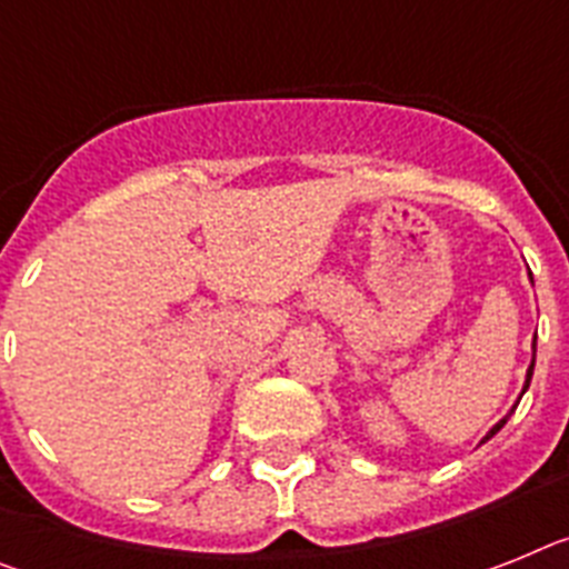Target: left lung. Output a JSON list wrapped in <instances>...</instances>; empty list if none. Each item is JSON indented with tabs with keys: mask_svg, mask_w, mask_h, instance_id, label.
<instances>
[{
	"mask_svg": "<svg viewBox=\"0 0 569 569\" xmlns=\"http://www.w3.org/2000/svg\"><path fill=\"white\" fill-rule=\"evenodd\" d=\"M530 278H532V274H530ZM532 352H536V343H532ZM532 369H536V355H532V360H530V369H527V378H523V389H521V395H523V392H527V389H530V380H532ZM521 395H518V401H521ZM518 401H516V407H518ZM516 407H512V409H510V412L503 415L501 421H498V423H496V427H492V429H490V432L483 435V438H481V443H483V441H490L492 435H496V432H498V429H501V427H503V423H507V418H510V415H512V412H516Z\"/></svg>",
	"mask_w": 569,
	"mask_h": 569,
	"instance_id": "obj_1",
	"label": "left lung"
}]
</instances>
